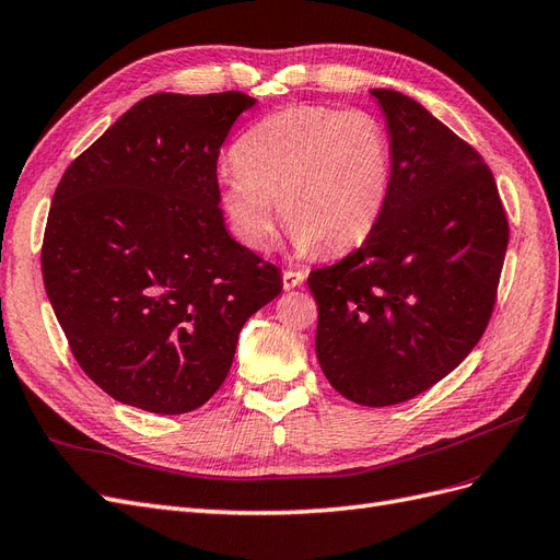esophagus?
<instances>
[{
  "label": "esophagus",
  "instance_id": "1",
  "mask_svg": "<svg viewBox=\"0 0 560 560\" xmlns=\"http://www.w3.org/2000/svg\"><path fill=\"white\" fill-rule=\"evenodd\" d=\"M303 270H292V268H287V270H282V287L284 290H294V287H299L301 282H303Z\"/></svg>",
  "mask_w": 560,
  "mask_h": 560
}]
</instances>
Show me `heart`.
I'll return each instance as SVG.
<instances>
[{"label":"heart","mask_w":560,"mask_h":560,"mask_svg":"<svg viewBox=\"0 0 560 560\" xmlns=\"http://www.w3.org/2000/svg\"><path fill=\"white\" fill-rule=\"evenodd\" d=\"M393 179V149L378 116L317 105L282 109L252 126L219 173V200L245 247L268 249L276 206L311 252H343L376 226Z\"/></svg>","instance_id":"b5f03b06"}]
</instances>
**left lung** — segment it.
I'll list each match as a JSON object with an SVG mask.
<instances>
[{
	"instance_id": "left-lung-1",
	"label": "left lung",
	"mask_w": 560,
	"mask_h": 560,
	"mask_svg": "<svg viewBox=\"0 0 560 560\" xmlns=\"http://www.w3.org/2000/svg\"><path fill=\"white\" fill-rule=\"evenodd\" d=\"M393 179L366 241L308 276L315 350L334 389L393 406L448 376L479 343L498 299L510 222L474 147L397 91L374 89Z\"/></svg>"
}]
</instances>
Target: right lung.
Wrapping results in <instances>:
<instances>
[{
  "label": "right lung",
  "instance_id": "add662e5",
  "mask_svg": "<svg viewBox=\"0 0 560 560\" xmlns=\"http://www.w3.org/2000/svg\"><path fill=\"white\" fill-rule=\"evenodd\" d=\"M254 97L156 93L67 167L42 245L50 306L79 366L116 401L189 413L224 383L278 266L235 243L217 159Z\"/></svg>",
  "mask_w": 560,
  "mask_h": 560
}]
</instances>
